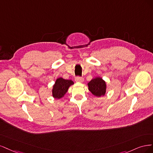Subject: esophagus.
I'll use <instances>...</instances> for the list:
<instances>
[{"label": "esophagus", "mask_w": 153, "mask_h": 153, "mask_svg": "<svg viewBox=\"0 0 153 153\" xmlns=\"http://www.w3.org/2000/svg\"><path fill=\"white\" fill-rule=\"evenodd\" d=\"M76 81L77 82H82L84 81V79L82 77H79V76H77L76 77Z\"/></svg>", "instance_id": "esophagus-1"}]
</instances>
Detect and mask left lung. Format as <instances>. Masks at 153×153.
Wrapping results in <instances>:
<instances>
[{
  "label": "left lung",
  "mask_w": 153,
  "mask_h": 153,
  "mask_svg": "<svg viewBox=\"0 0 153 153\" xmlns=\"http://www.w3.org/2000/svg\"><path fill=\"white\" fill-rule=\"evenodd\" d=\"M89 90L92 94L97 97L104 95L106 90V85L105 81L102 78L97 77L93 79L88 84Z\"/></svg>",
  "instance_id": "left-lung-1"
}]
</instances>
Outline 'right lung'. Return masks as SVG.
Wrapping results in <instances>:
<instances>
[{
    "mask_svg": "<svg viewBox=\"0 0 153 153\" xmlns=\"http://www.w3.org/2000/svg\"><path fill=\"white\" fill-rule=\"evenodd\" d=\"M74 82L72 80H67L60 77L56 79L55 85L53 86V96L55 98H60L67 93L68 88Z\"/></svg>",
    "mask_w": 153,
    "mask_h": 153,
    "instance_id": "right-lung-1",
    "label": "right lung"
}]
</instances>
